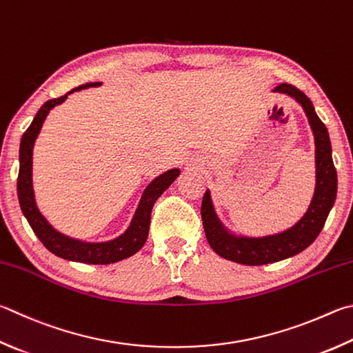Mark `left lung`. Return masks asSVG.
Masks as SVG:
<instances>
[{"mask_svg": "<svg viewBox=\"0 0 353 353\" xmlns=\"http://www.w3.org/2000/svg\"><path fill=\"white\" fill-rule=\"evenodd\" d=\"M273 92L285 94L296 100L309 119L313 139H315V193H313L304 216L294 225L276 234L252 238V236L234 234L230 232L216 213L211 191H205L201 213L205 236H207L210 247L222 258L243 265L272 264V262L292 258L303 252L321 233L336 199L338 177L332 160L330 137L327 128L316 115L310 99L299 89L287 85V83L274 88Z\"/></svg>", "mask_w": 353, "mask_h": 353, "instance_id": "1", "label": "left lung"}]
</instances>
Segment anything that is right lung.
Returning a JSON list of instances; mask_svg holds the SVG:
<instances>
[{
  "mask_svg": "<svg viewBox=\"0 0 353 353\" xmlns=\"http://www.w3.org/2000/svg\"><path fill=\"white\" fill-rule=\"evenodd\" d=\"M100 81L95 83H86L79 88L72 89L68 94L59 99L48 100L37 115L32 120L30 126L26 130L21 137L20 143V172H18V182H17V191H18V201H20V207L26 219H28L30 228L34 230L37 238L43 242L50 253H54L59 258L74 261V262H83V264H112V262H119L121 259L130 258V256L136 254L148 238L150 232V222H151V210L152 205L157 199L162 196L163 191L170 187V185L176 181L181 174V170L172 168L162 172L157 176L154 181H151L148 187L145 188L140 202L136 208L130 225L123 233L117 238L105 242H86L81 239L69 238V236L60 233L48 222L46 217L41 214V211L37 207L35 193H34V183H32V156H34V145L41 131V126L46 120L48 114L52 108L57 105H61L63 101L68 99L69 94L75 91H81V89L95 88L100 86Z\"/></svg>",
  "mask_w": 353,
  "mask_h": 353,
  "instance_id": "obj_1",
  "label": "right lung"
}]
</instances>
